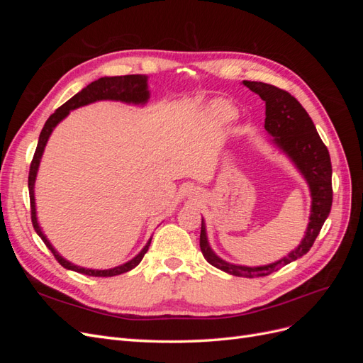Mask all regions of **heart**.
I'll return each instance as SVG.
<instances>
[{
    "instance_id": "b5f03b06",
    "label": "heart",
    "mask_w": 363,
    "mask_h": 363,
    "mask_svg": "<svg viewBox=\"0 0 363 363\" xmlns=\"http://www.w3.org/2000/svg\"><path fill=\"white\" fill-rule=\"evenodd\" d=\"M204 113L207 118L216 121V123H225V121L233 116L235 108L224 100H212L206 106Z\"/></svg>"
}]
</instances>
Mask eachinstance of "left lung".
<instances>
[{
	"label": "left lung",
	"instance_id": "8db88e82",
	"mask_svg": "<svg viewBox=\"0 0 363 363\" xmlns=\"http://www.w3.org/2000/svg\"><path fill=\"white\" fill-rule=\"evenodd\" d=\"M265 101V130L269 142L286 156L301 174L311 191V215L301 242L281 259L260 267L230 263L219 257L208 244L206 221L201 216L200 248L212 267L236 277H263L300 259L313 245L332 208V162L327 147L318 135L313 121L295 98L279 87L262 82H242Z\"/></svg>",
	"mask_w": 363,
	"mask_h": 363
}]
</instances>
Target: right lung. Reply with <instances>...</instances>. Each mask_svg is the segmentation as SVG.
Segmentation results:
<instances>
[{"mask_svg":"<svg viewBox=\"0 0 363 363\" xmlns=\"http://www.w3.org/2000/svg\"><path fill=\"white\" fill-rule=\"evenodd\" d=\"M150 89H148V75L144 74H133V75H116V77H101L91 84H87L86 87L75 94L72 98L60 106L56 112H54L48 119L45 125H43L39 140H38V148L35 152V157H33V162L30 164V174H28V192H30V204H31V223L33 227H35L36 233L39 238L45 242L48 250L54 255V257L57 259V262L63 268L84 274V276H92V277H113L119 276V274H124L130 269L136 268L142 257L145 256V252L150 248L151 244V238L147 240V244L144 245L138 255L127 260L125 263H121V265L115 268H108V269H92V268H84L79 267L75 263L69 262L68 259H65L60 252L52 247L50 242V239L45 236V233L42 232V227L39 224L38 219V211H36V196H35V184H36V177L39 172L40 167V160L43 156V151H45V147L48 144V139L51 133L54 131L62 121L69 115V112L75 111V108H80L83 106H89L96 101H119L124 104H131V106H140L144 107L148 100H150Z\"/></svg>","mask_w":363,"mask_h":363,"instance_id":"1","label":"right lung"}]
</instances>
